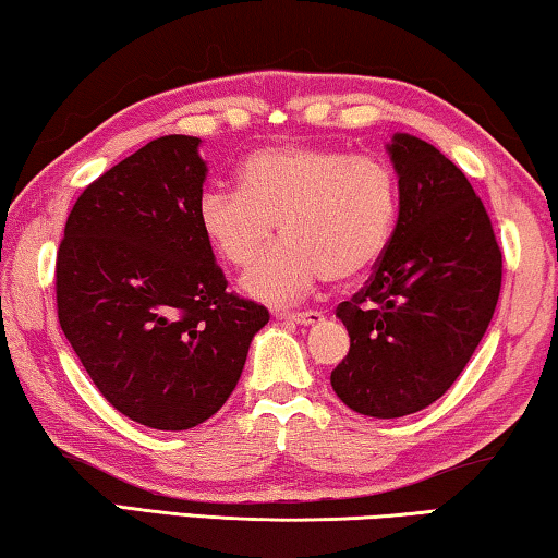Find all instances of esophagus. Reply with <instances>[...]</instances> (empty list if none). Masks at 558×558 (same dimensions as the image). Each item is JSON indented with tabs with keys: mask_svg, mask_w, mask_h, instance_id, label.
<instances>
[{
	"mask_svg": "<svg viewBox=\"0 0 558 558\" xmlns=\"http://www.w3.org/2000/svg\"><path fill=\"white\" fill-rule=\"evenodd\" d=\"M277 316H279V319L302 324V327H314V324L324 322V314L312 312V308H308V312H277Z\"/></svg>",
	"mask_w": 558,
	"mask_h": 558,
	"instance_id": "obj_1",
	"label": "esophagus"
}]
</instances>
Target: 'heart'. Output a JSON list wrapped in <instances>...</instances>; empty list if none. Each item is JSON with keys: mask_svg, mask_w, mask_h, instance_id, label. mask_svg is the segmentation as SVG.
Instances as JSON below:
<instances>
[{"mask_svg": "<svg viewBox=\"0 0 558 558\" xmlns=\"http://www.w3.org/2000/svg\"><path fill=\"white\" fill-rule=\"evenodd\" d=\"M239 184L204 190L196 219L231 267L253 262L280 225L286 239L242 277L244 294L267 304L299 302L324 279H362L397 227V177L366 154L306 144L259 149L244 159Z\"/></svg>", "mask_w": 558, "mask_h": 558, "instance_id": "heart-1", "label": "heart"}]
</instances>
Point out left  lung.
Here are the masks:
<instances>
[{
  "instance_id": "8db88e82",
  "label": "left lung",
  "mask_w": 558,
  "mask_h": 558,
  "mask_svg": "<svg viewBox=\"0 0 558 558\" xmlns=\"http://www.w3.org/2000/svg\"><path fill=\"white\" fill-rule=\"evenodd\" d=\"M399 219L366 287L337 306L349 354L331 387L364 416L422 411L464 372L501 291V250L482 199L451 159L393 134Z\"/></svg>"
}]
</instances>
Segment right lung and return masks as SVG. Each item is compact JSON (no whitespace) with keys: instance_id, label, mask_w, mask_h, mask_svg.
<instances>
[{"instance_id":"1","label":"right lung","mask_w":558,"mask_h":558,"mask_svg":"<svg viewBox=\"0 0 558 558\" xmlns=\"http://www.w3.org/2000/svg\"><path fill=\"white\" fill-rule=\"evenodd\" d=\"M202 140L169 134L105 171L57 252L64 337L111 407L159 432L207 422L234 391L262 304L227 291L202 234Z\"/></svg>"}]
</instances>
